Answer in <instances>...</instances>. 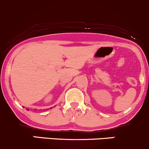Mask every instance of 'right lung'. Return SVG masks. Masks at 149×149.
Here are the masks:
<instances>
[{
  "label": "right lung",
  "instance_id": "obj_1",
  "mask_svg": "<svg viewBox=\"0 0 149 149\" xmlns=\"http://www.w3.org/2000/svg\"><path fill=\"white\" fill-rule=\"evenodd\" d=\"M27 110H29V109H27Z\"/></svg>",
  "mask_w": 149,
  "mask_h": 149
}]
</instances>
